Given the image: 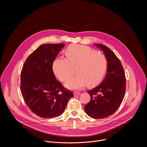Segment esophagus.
I'll return each mask as SVG.
<instances>
[{
    "label": "esophagus",
    "instance_id": "esophagus-1",
    "mask_svg": "<svg viewBox=\"0 0 147 147\" xmlns=\"http://www.w3.org/2000/svg\"><path fill=\"white\" fill-rule=\"evenodd\" d=\"M81 94V93L80 92H74V95L75 96H78V95H80Z\"/></svg>",
    "mask_w": 147,
    "mask_h": 147
}]
</instances>
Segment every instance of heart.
Returning <instances> with one entry per match:
<instances>
[{"instance_id":"obj_1","label":"heart","mask_w":147,"mask_h":147,"mask_svg":"<svg viewBox=\"0 0 147 147\" xmlns=\"http://www.w3.org/2000/svg\"><path fill=\"white\" fill-rule=\"evenodd\" d=\"M66 58L58 57L53 63L56 77L65 81L76 68V75L68 79L65 86L71 90H80L88 84L94 86L99 84L108 70V60L104 55L81 45L71 44L65 50Z\"/></svg>"}]
</instances>
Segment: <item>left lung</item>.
I'll list each match as a JSON object with an SVG mask.
<instances>
[{"mask_svg": "<svg viewBox=\"0 0 147 147\" xmlns=\"http://www.w3.org/2000/svg\"><path fill=\"white\" fill-rule=\"evenodd\" d=\"M104 53L108 60L107 75L99 86L88 92L91 100L84 107L86 113L93 119L106 118L119 108L125 92V77L120 60L109 48L94 44Z\"/></svg>", "mask_w": 147, "mask_h": 147, "instance_id": "left-lung-1", "label": "left lung"}]
</instances>
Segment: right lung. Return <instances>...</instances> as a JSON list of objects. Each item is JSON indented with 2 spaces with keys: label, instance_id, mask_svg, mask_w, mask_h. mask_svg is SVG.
Listing matches in <instances>:
<instances>
[{
  "label": "right lung",
  "instance_id": "obj_1",
  "mask_svg": "<svg viewBox=\"0 0 147 147\" xmlns=\"http://www.w3.org/2000/svg\"><path fill=\"white\" fill-rule=\"evenodd\" d=\"M64 44L41 45L27 59L21 73V92L30 110L42 118L59 116L73 97L56 80L53 62Z\"/></svg>",
  "mask_w": 147,
  "mask_h": 147
}]
</instances>
